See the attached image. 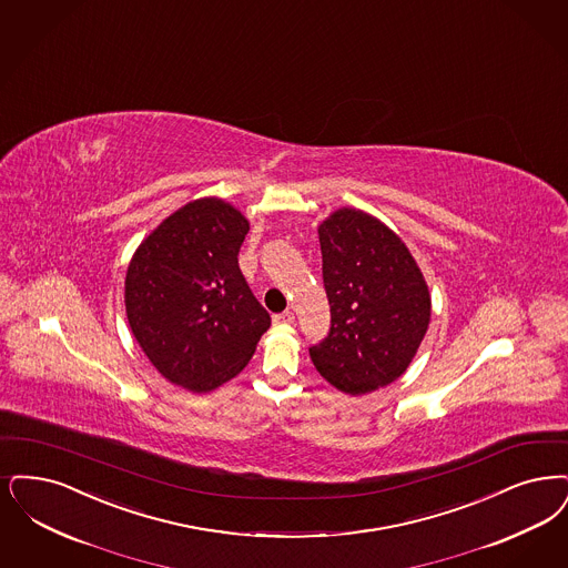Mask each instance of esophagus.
<instances>
[{
	"mask_svg": "<svg viewBox=\"0 0 568 568\" xmlns=\"http://www.w3.org/2000/svg\"><path fill=\"white\" fill-rule=\"evenodd\" d=\"M294 313H290V311H285V313H278V315H274L273 323L276 327H287V325H292L294 323Z\"/></svg>",
	"mask_w": 568,
	"mask_h": 568,
	"instance_id": "obj_1",
	"label": "esophagus"
}]
</instances>
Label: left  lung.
Segmentation results:
<instances>
[{"mask_svg": "<svg viewBox=\"0 0 568 568\" xmlns=\"http://www.w3.org/2000/svg\"><path fill=\"white\" fill-rule=\"evenodd\" d=\"M327 338L311 348L318 374L346 395L397 381L432 321V294L406 243L378 217L342 206L318 224Z\"/></svg>", "mask_w": 568, "mask_h": 568, "instance_id": "left-lung-1", "label": "left lung"}]
</instances>
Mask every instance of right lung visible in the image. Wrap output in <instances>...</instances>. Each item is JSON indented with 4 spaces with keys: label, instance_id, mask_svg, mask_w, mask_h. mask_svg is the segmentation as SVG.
<instances>
[{
    "label": "right lung",
    "instance_id": "1",
    "mask_svg": "<svg viewBox=\"0 0 568 568\" xmlns=\"http://www.w3.org/2000/svg\"><path fill=\"white\" fill-rule=\"evenodd\" d=\"M250 220L217 196L190 201L136 247L124 304L136 344L160 374L209 393L250 364L271 315L239 268Z\"/></svg>",
    "mask_w": 568,
    "mask_h": 568
}]
</instances>
